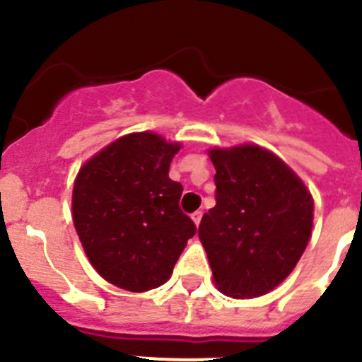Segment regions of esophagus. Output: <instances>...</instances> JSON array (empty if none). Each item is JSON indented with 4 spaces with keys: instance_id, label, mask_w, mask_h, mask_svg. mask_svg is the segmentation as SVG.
<instances>
[{
    "instance_id": "1",
    "label": "esophagus",
    "mask_w": 362,
    "mask_h": 362,
    "mask_svg": "<svg viewBox=\"0 0 362 362\" xmlns=\"http://www.w3.org/2000/svg\"><path fill=\"white\" fill-rule=\"evenodd\" d=\"M192 219H194V223H196V226H199L201 219H203V212L201 210H197V212L192 214Z\"/></svg>"
}]
</instances>
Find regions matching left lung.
Segmentation results:
<instances>
[{
    "instance_id": "1",
    "label": "left lung",
    "mask_w": 362,
    "mask_h": 362,
    "mask_svg": "<svg viewBox=\"0 0 362 362\" xmlns=\"http://www.w3.org/2000/svg\"><path fill=\"white\" fill-rule=\"evenodd\" d=\"M216 206L199 239L216 286L226 296L259 297L283 283L308 245L313 199L276 153L257 145L212 148Z\"/></svg>"
}]
</instances>
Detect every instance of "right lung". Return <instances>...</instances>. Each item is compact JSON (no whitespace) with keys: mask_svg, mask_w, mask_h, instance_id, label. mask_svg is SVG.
Instances as JSON below:
<instances>
[{"mask_svg":"<svg viewBox=\"0 0 362 362\" xmlns=\"http://www.w3.org/2000/svg\"><path fill=\"white\" fill-rule=\"evenodd\" d=\"M179 143L152 132L119 137L81 166L74 181L72 217L99 276L129 292L170 279L194 221L181 212L183 187L168 177Z\"/></svg>","mask_w":362,"mask_h":362,"instance_id":"1","label":"right lung"}]
</instances>
